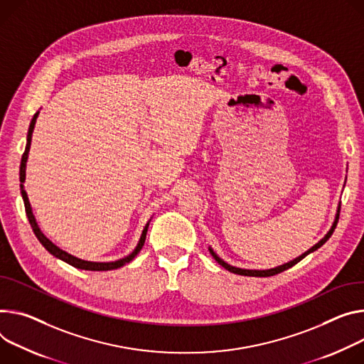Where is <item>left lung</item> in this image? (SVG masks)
Segmentation results:
<instances>
[{"instance_id":"obj_1","label":"left lung","mask_w":364,"mask_h":364,"mask_svg":"<svg viewBox=\"0 0 364 364\" xmlns=\"http://www.w3.org/2000/svg\"><path fill=\"white\" fill-rule=\"evenodd\" d=\"M338 218H340V206H338V209H337V215H336V219H334V223H333V226H331V229L328 230L326 232V235L319 241V242H316L312 248H309L306 252H304L302 255H299V257H296L294 259H291V261H289V262H284V264H282V266H277V267H274V269H269V270H247V269H240V267H234V266H230V264H228V262H225L210 247H209V251H210V254H212V257L220 264V266L223 267V269H226L228 272H230V273H234V274H240V276H250V277H269V276H274V274H279V273H282V272H284V270H287V269H290V267H293L294 264H297L299 262L302 258H305L308 254H311V252H314V251H316L318 248H321L328 240H329V237L333 235V232H334V229H336V226H337V223H338Z\"/></svg>"}]
</instances>
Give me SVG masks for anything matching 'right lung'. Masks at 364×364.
I'll return each instance as SVG.
<instances>
[{
    "mask_svg": "<svg viewBox=\"0 0 364 364\" xmlns=\"http://www.w3.org/2000/svg\"><path fill=\"white\" fill-rule=\"evenodd\" d=\"M39 116V112L35 113V116H33L31 122H30V126H28V132H27V144H26V151L21 156V164H20V190H21V197H23V202H24V208H26V215L28 218V222L31 225V229L33 232H35L36 238L39 240V242L56 258L68 262L70 266L75 267V269H81V270H90V272H107V270H114V269H119L122 266H124V264L130 262L132 259H134L139 251L142 250L144 244H145V240H146V232H148V226H149V222L151 219L148 220V223L145 225L144 230H142V235H141V240L136 245V248L132 251L129 255L117 259V261H110V262H95V261H85V259H81V258H77L71 254H68L67 251L60 250L59 247H56L50 240H48L43 232L41 230L36 219H35V215H33L31 212V206H30V202H28V197H27V193L24 190V186L23 183L26 181V164H27V158H28V151H30V145H31V135H33V129H35V124H36V119Z\"/></svg>",
    "mask_w": 364,
    "mask_h": 364,
    "instance_id": "add662e5",
    "label": "right lung"
}]
</instances>
